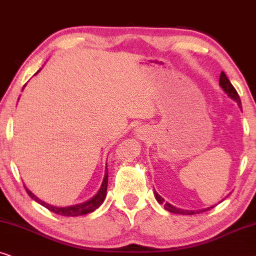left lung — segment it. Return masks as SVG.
I'll return each mask as SVG.
<instances>
[{
	"instance_id": "obj_1",
	"label": "left lung",
	"mask_w": 256,
	"mask_h": 256,
	"mask_svg": "<svg viewBox=\"0 0 256 256\" xmlns=\"http://www.w3.org/2000/svg\"><path fill=\"white\" fill-rule=\"evenodd\" d=\"M219 85L221 86V88L224 91V92L227 94V96L232 98L234 102H236L238 105H239V108H241L242 106H241V100H240V97L239 94H238L236 90H235L233 85H232V83L230 82V80H228L226 74H224V72L222 71V72L220 74V80H219ZM154 196L156 199V202H158L160 205H162L164 204V207H165L166 210H168V212L171 213H174V214H184V216H192V214H199V213H202V212H206V210H208L210 208H213V206L210 207H207V208H202V210H182V208H178V207L173 206L171 205L170 202H165V200L162 199V196H159L158 193L156 192L154 190ZM222 202V200H221Z\"/></svg>"
}]
</instances>
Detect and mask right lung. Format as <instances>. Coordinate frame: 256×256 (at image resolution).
<instances>
[{
	"instance_id": "1",
	"label": "right lung",
	"mask_w": 256,
	"mask_h": 256,
	"mask_svg": "<svg viewBox=\"0 0 256 256\" xmlns=\"http://www.w3.org/2000/svg\"><path fill=\"white\" fill-rule=\"evenodd\" d=\"M40 71V69L37 71L35 74H37ZM26 86V85H24ZM23 86V88H24ZM108 166L105 168V174H104V179L103 182H102L100 188L98 190V192L94 194L92 198L86 200V202L77 204V205H72V206H66V207H57V206H52L50 204L44 202L43 200H40V198H37L35 194H34L32 190H29L26 187V193L29 194V196L32 198V200H35L36 202H38L40 205H42L48 208L51 212L58 214V216H85V214L92 213L94 210H96L98 207H100L102 204L104 202L105 198H106V190H108Z\"/></svg>"
}]
</instances>
